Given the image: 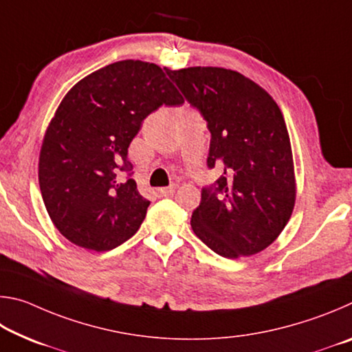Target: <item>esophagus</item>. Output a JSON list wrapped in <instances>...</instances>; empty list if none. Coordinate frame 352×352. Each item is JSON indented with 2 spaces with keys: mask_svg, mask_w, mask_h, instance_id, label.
Returning <instances> with one entry per match:
<instances>
[{
  "mask_svg": "<svg viewBox=\"0 0 352 352\" xmlns=\"http://www.w3.org/2000/svg\"><path fill=\"white\" fill-rule=\"evenodd\" d=\"M175 189H177V184H170V186H168V188H160L157 190V194L160 195V197H169V195L175 192Z\"/></svg>",
  "mask_w": 352,
  "mask_h": 352,
  "instance_id": "1",
  "label": "esophagus"
}]
</instances>
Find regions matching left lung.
<instances>
[{"instance_id": "obj_1", "label": "left lung", "mask_w": 352, "mask_h": 352, "mask_svg": "<svg viewBox=\"0 0 352 352\" xmlns=\"http://www.w3.org/2000/svg\"><path fill=\"white\" fill-rule=\"evenodd\" d=\"M166 73L208 124V168H223L216 183L201 189L192 231L223 258L262 252L287 225L296 197L281 110L264 88L233 69L190 67Z\"/></svg>"}]
</instances>
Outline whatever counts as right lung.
<instances>
[{"label":"right lung","instance_id":"1","mask_svg":"<svg viewBox=\"0 0 352 352\" xmlns=\"http://www.w3.org/2000/svg\"><path fill=\"white\" fill-rule=\"evenodd\" d=\"M182 102L164 71L141 60L107 65L67 93L46 129L38 183L52 223L69 242L109 252L138 231L151 201L130 178L129 146L152 111Z\"/></svg>","mask_w":352,"mask_h":352}]
</instances>
